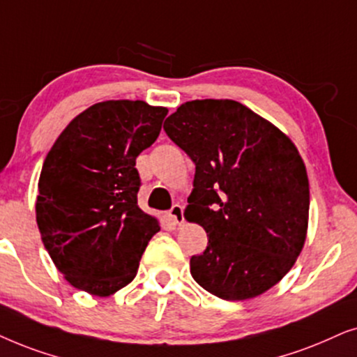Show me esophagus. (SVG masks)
<instances>
[{
    "instance_id": "obj_1",
    "label": "esophagus",
    "mask_w": 357,
    "mask_h": 357,
    "mask_svg": "<svg viewBox=\"0 0 357 357\" xmlns=\"http://www.w3.org/2000/svg\"><path fill=\"white\" fill-rule=\"evenodd\" d=\"M168 215L171 220H173L176 225H181L184 222V215H183V206H179V204H174L173 207H171V211L168 212Z\"/></svg>"
}]
</instances>
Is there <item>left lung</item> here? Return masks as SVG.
<instances>
[{
  "label": "left lung",
  "mask_w": 357,
  "mask_h": 357,
  "mask_svg": "<svg viewBox=\"0 0 357 357\" xmlns=\"http://www.w3.org/2000/svg\"><path fill=\"white\" fill-rule=\"evenodd\" d=\"M163 129L196 165L184 217L208 243L191 258L194 281L223 301L269 291L307 238L310 189L297 146L231 99L184 102Z\"/></svg>",
  "instance_id": "left-lung-1"
}]
</instances>
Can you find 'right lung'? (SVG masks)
<instances>
[{"label":"right lung","instance_id":"right-lung-1","mask_svg":"<svg viewBox=\"0 0 357 357\" xmlns=\"http://www.w3.org/2000/svg\"><path fill=\"white\" fill-rule=\"evenodd\" d=\"M168 109L102 101L78 114L45 156L36 218L71 286L109 297L134 281L158 218L137 206L135 160L158 139Z\"/></svg>","mask_w":357,"mask_h":357}]
</instances>
